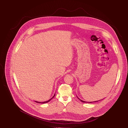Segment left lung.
Returning a JSON list of instances; mask_svg holds the SVG:
<instances>
[{
  "label": "left lung",
  "instance_id": "left-lung-1",
  "mask_svg": "<svg viewBox=\"0 0 128 128\" xmlns=\"http://www.w3.org/2000/svg\"><path fill=\"white\" fill-rule=\"evenodd\" d=\"M77 98H78V97H77ZM79 98V100H80L82 102H84V103H87H87H92V102H85V101H84V100H80L79 98ZM96 102H98V101H96Z\"/></svg>",
  "mask_w": 128,
  "mask_h": 128
}]
</instances>
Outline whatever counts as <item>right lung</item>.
Listing matches in <instances>:
<instances>
[{"label": "right lung", "instance_id": "obj_1", "mask_svg": "<svg viewBox=\"0 0 128 128\" xmlns=\"http://www.w3.org/2000/svg\"><path fill=\"white\" fill-rule=\"evenodd\" d=\"M55 94H54V96L51 98V99H50V100H47V101H46V102H37V101H35L37 103H39V104H45V103H47V102H50V100H52L54 96H55Z\"/></svg>", "mask_w": 128, "mask_h": 128}]
</instances>
